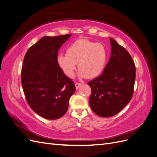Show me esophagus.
<instances>
[{
	"mask_svg": "<svg viewBox=\"0 0 157 157\" xmlns=\"http://www.w3.org/2000/svg\"><path fill=\"white\" fill-rule=\"evenodd\" d=\"M82 85V84H80V83H79V82H76L75 83V86H76V89H78V88L81 86Z\"/></svg>",
	"mask_w": 157,
	"mask_h": 157,
	"instance_id": "esophagus-1",
	"label": "esophagus"
}]
</instances>
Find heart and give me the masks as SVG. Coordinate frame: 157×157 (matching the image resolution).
I'll use <instances>...</instances> for the list:
<instances>
[{"label":"heart","mask_w":157,"mask_h":157,"mask_svg":"<svg viewBox=\"0 0 157 157\" xmlns=\"http://www.w3.org/2000/svg\"><path fill=\"white\" fill-rule=\"evenodd\" d=\"M107 59L104 46L87 39H79L71 44L66 50V55L60 54L57 61L59 67L69 77H72L78 63L80 77L90 79L102 72Z\"/></svg>","instance_id":"b5f03b06"}]
</instances>
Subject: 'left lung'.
Listing matches in <instances>:
<instances>
[{
  "instance_id": "left-lung-1",
  "label": "left lung",
  "mask_w": 157,
  "mask_h": 157,
  "mask_svg": "<svg viewBox=\"0 0 157 157\" xmlns=\"http://www.w3.org/2000/svg\"><path fill=\"white\" fill-rule=\"evenodd\" d=\"M110 41V59L103 73L88 83L92 90L90 105L101 117L115 115L130 102L136 80V66L129 52L112 38Z\"/></svg>"
}]
</instances>
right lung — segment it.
<instances>
[{
    "label": "right lung",
    "instance_id": "right-lung-1",
    "mask_svg": "<svg viewBox=\"0 0 157 157\" xmlns=\"http://www.w3.org/2000/svg\"><path fill=\"white\" fill-rule=\"evenodd\" d=\"M71 34L46 36L27 50L21 68V84L26 100L36 114L55 120L67 111L75 92L74 82L57 61L58 50Z\"/></svg>",
    "mask_w": 157,
    "mask_h": 157
}]
</instances>
